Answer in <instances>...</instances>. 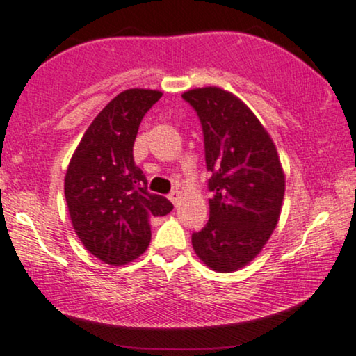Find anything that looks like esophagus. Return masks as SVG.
<instances>
[{
	"mask_svg": "<svg viewBox=\"0 0 356 356\" xmlns=\"http://www.w3.org/2000/svg\"><path fill=\"white\" fill-rule=\"evenodd\" d=\"M181 197H182V192L179 191V188H175V191H172L169 193V200L172 202V203H177L179 200H181Z\"/></svg>",
	"mask_w": 356,
	"mask_h": 356,
	"instance_id": "34e87169",
	"label": "esophagus"
}]
</instances>
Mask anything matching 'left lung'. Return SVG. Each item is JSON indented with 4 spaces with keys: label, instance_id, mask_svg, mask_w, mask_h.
<instances>
[{
    "label": "left lung",
    "instance_id": "1",
    "mask_svg": "<svg viewBox=\"0 0 356 356\" xmlns=\"http://www.w3.org/2000/svg\"><path fill=\"white\" fill-rule=\"evenodd\" d=\"M203 130L210 220L192 234L198 259L216 272L248 265L277 227L285 174L272 138L245 104L221 88L182 94Z\"/></svg>",
    "mask_w": 356,
    "mask_h": 356
}]
</instances>
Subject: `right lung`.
<instances>
[{
	"instance_id": "obj_1",
	"label": "right lung",
	"mask_w": 356,
	"mask_h": 356,
	"mask_svg": "<svg viewBox=\"0 0 356 356\" xmlns=\"http://www.w3.org/2000/svg\"><path fill=\"white\" fill-rule=\"evenodd\" d=\"M163 92L127 89L94 118L70 161L65 198L74 233L102 262L135 260L151 241L149 220L164 216L172 203L148 192L134 161V143L145 113Z\"/></svg>"
}]
</instances>
